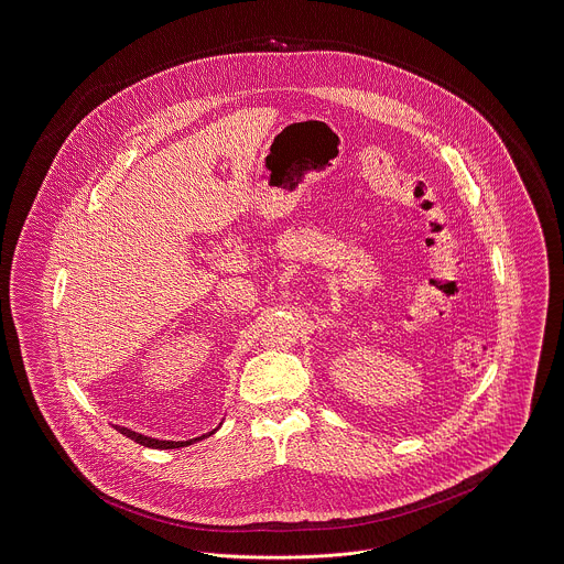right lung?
Returning <instances> with one entry per match:
<instances>
[{"mask_svg": "<svg viewBox=\"0 0 564 564\" xmlns=\"http://www.w3.org/2000/svg\"><path fill=\"white\" fill-rule=\"evenodd\" d=\"M121 435H126V437L131 438V441H135V443H140V445H144V447H153V449H175V447H186V445H192V443H196V441H200V438L212 437L218 429H214L212 433H207V435H203V437L189 438V441H162V438H153L147 437V435H140V433H133V431H129L126 426H115Z\"/></svg>", "mask_w": 564, "mask_h": 564, "instance_id": "right-lung-1", "label": "right lung"}]
</instances>
